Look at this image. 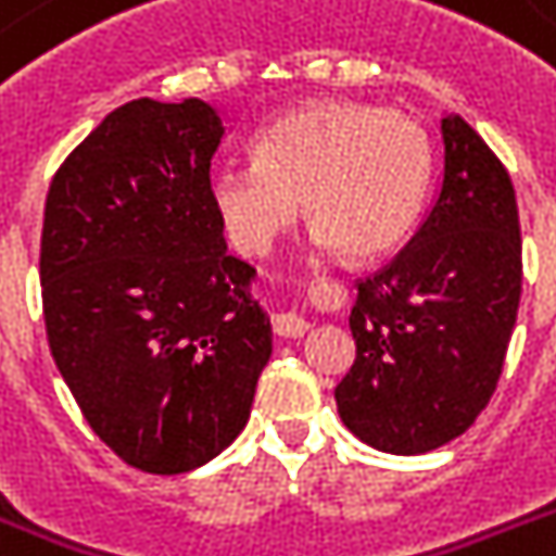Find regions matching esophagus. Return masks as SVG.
<instances>
[{
	"label": "esophagus",
	"instance_id": "esophagus-1",
	"mask_svg": "<svg viewBox=\"0 0 556 556\" xmlns=\"http://www.w3.org/2000/svg\"><path fill=\"white\" fill-rule=\"evenodd\" d=\"M312 329V323L305 320L303 314L296 312H282L274 317V331H277L279 338H303L305 331Z\"/></svg>",
	"mask_w": 556,
	"mask_h": 556
}]
</instances>
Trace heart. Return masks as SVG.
Instances as JSON below:
<instances>
[{
  "instance_id": "heart-1",
  "label": "heart",
  "mask_w": 556,
  "mask_h": 556,
  "mask_svg": "<svg viewBox=\"0 0 556 556\" xmlns=\"http://www.w3.org/2000/svg\"><path fill=\"white\" fill-rule=\"evenodd\" d=\"M251 167L222 164L207 192L227 239L265 253L296 218L314 251L378 260L404 242L430 187V135L397 109L317 100L253 135Z\"/></svg>"
}]
</instances>
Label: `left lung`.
<instances>
[{
  "label": "left lung",
  "instance_id": "left-lung-1",
  "mask_svg": "<svg viewBox=\"0 0 556 556\" xmlns=\"http://www.w3.org/2000/svg\"><path fill=\"white\" fill-rule=\"evenodd\" d=\"M441 143L424 222L387 268L357 282V357L334 389L349 430L395 456L447 444L488 406L522 291L508 173L456 112L441 115Z\"/></svg>",
  "mask_w": 556,
  "mask_h": 556
}]
</instances>
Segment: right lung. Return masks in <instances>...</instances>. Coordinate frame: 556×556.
<instances>
[{"instance_id":"add662e5","label":"right lung","mask_w":556,"mask_h":556,"mask_svg":"<svg viewBox=\"0 0 556 556\" xmlns=\"http://www.w3.org/2000/svg\"><path fill=\"white\" fill-rule=\"evenodd\" d=\"M225 132L199 98L129 100L46 199L51 355L91 430L147 473L216 458L248 424L274 349L256 270L227 253L207 192Z\"/></svg>"}]
</instances>
